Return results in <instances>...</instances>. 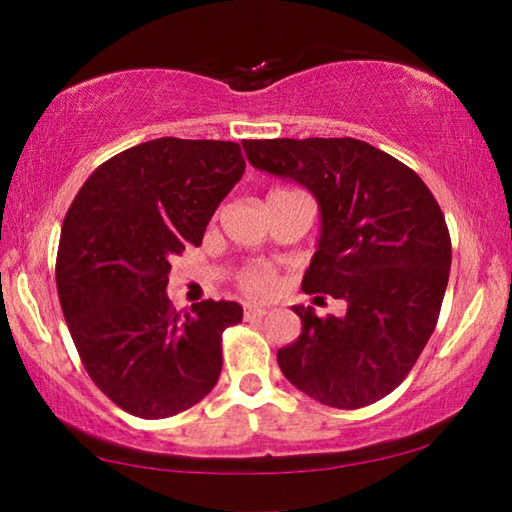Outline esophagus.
Returning a JSON list of instances; mask_svg holds the SVG:
<instances>
[{"label":"esophagus","instance_id":"1","mask_svg":"<svg viewBox=\"0 0 512 512\" xmlns=\"http://www.w3.org/2000/svg\"><path fill=\"white\" fill-rule=\"evenodd\" d=\"M265 314H268V307H261V305H244V319L265 317Z\"/></svg>","mask_w":512,"mask_h":512}]
</instances>
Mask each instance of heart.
<instances>
[{
	"mask_svg": "<svg viewBox=\"0 0 512 512\" xmlns=\"http://www.w3.org/2000/svg\"><path fill=\"white\" fill-rule=\"evenodd\" d=\"M237 286L251 298H265L277 289V272L270 265L251 263L237 272Z\"/></svg>",
	"mask_w": 512,
	"mask_h": 512,
	"instance_id": "b5f03b06",
	"label": "heart"
}]
</instances>
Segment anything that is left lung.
Here are the masks:
<instances>
[{"label": "left lung", "mask_w": 512, "mask_h": 512, "mask_svg": "<svg viewBox=\"0 0 512 512\" xmlns=\"http://www.w3.org/2000/svg\"><path fill=\"white\" fill-rule=\"evenodd\" d=\"M249 163L293 179L319 202L321 235L305 293L342 298L345 317L293 305L303 331L277 352L286 380L314 401L356 410L415 366L438 324L452 242L415 170L352 137L244 139Z\"/></svg>", "instance_id": "obj_1"}]
</instances>
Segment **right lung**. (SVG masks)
Returning <instances> with one entry per match:
<instances>
[{"label":"right lung","instance_id":"1","mask_svg":"<svg viewBox=\"0 0 512 512\" xmlns=\"http://www.w3.org/2000/svg\"><path fill=\"white\" fill-rule=\"evenodd\" d=\"M242 174L240 144L160 137L102 163L69 207L62 314L90 380L130 415H179L219 382L221 335L242 307L202 300L181 317L165 289L170 258L198 247Z\"/></svg>","mask_w":512,"mask_h":512}]
</instances>
